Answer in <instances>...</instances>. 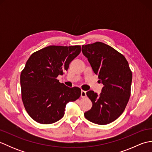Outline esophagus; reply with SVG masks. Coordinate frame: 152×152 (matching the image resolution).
Returning <instances> with one entry per match:
<instances>
[{
    "label": "esophagus",
    "instance_id": "34e87169",
    "mask_svg": "<svg viewBox=\"0 0 152 152\" xmlns=\"http://www.w3.org/2000/svg\"><path fill=\"white\" fill-rule=\"evenodd\" d=\"M81 96L82 98H84V97H86V91H82V92H81Z\"/></svg>",
    "mask_w": 152,
    "mask_h": 152
}]
</instances>
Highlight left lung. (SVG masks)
I'll return each instance as SVG.
<instances>
[{"mask_svg":"<svg viewBox=\"0 0 152 152\" xmlns=\"http://www.w3.org/2000/svg\"><path fill=\"white\" fill-rule=\"evenodd\" d=\"M82 51L104 86L99 95L87 92L93 105L85 118L96 124H110L121 115L129 100L132 72L129 63L121 53L100 42L83 45Z\"/></svg>","mask_w":152,"mask_h":152,"instance_id":"left-lung-1","label":"left lung"}]
</instances>
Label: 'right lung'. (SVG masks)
<instances>
[{
  "label": "right lung",
  "mask_w": 152,
  "mask_h": 152,
  "mask_svg": "<svg viewBox=\"0 0 152 152\" xmlns=\"http://www.w3.org/2000/svg\"><path fill=\"white\" fill-rule=\"evenodd\" d=\"M81 51L80 46H50L33 53L21 71L23 103L28 114L42 124L62 118L66 104L81 95L78 87L69 88L57 79L69 69Z\"/></svg>",
  "instance_id": "obj_1"
}]
</instances>
